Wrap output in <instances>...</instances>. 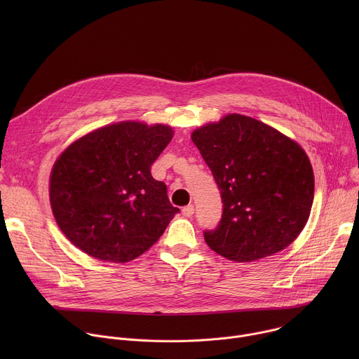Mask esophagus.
<instances>
[{
  "label": "esophagus",
  "instance_id": "esophagus-1",
  "mask_svg": "<svg viewBox=\"0 0 359 359\" xmlns=\"http://www.w3.org/2000/svg\"><path fill=\"white\" fill-rule=\"evenodd\" d=\"M182 213H183V216H184V217H191V216H193V213H194L193 204H189V206L183 208V209H182Z\"/></svg>",
  "mask_w": 359,
  "mask_h": 359
}]
</instances>
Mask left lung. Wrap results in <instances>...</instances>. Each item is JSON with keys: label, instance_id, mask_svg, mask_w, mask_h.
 Segmentation results:
<instances>
[{"label": "left lung", "instance_id": "1", "mask_svg": "<svg viewBox=\"0 0 359 359\" xmlns=\"http://www.w3.org/2000/svg\"><path fill=\"white\" fill-rule=\"evenodd\" d=\"M220 189L223 215L204 240L223 257L248 263L290 245L309 222L314 172L304 149L277 129L230 114L191 133Z\"/></svg>", "mask_w": 359, "mask_h": 359}]
</instances>
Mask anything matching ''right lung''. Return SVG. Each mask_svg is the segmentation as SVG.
Segmentation results:
<instances>
[{
	"mask_svg": "<svg viewBox=\"0 0 359 359\" xmlns=\"http://www.w3.org/2000/svg\"><path fill=\"white\" fill-rule=\"evenodd\" d=\"M172 137L168 125L119 122L61 153L50 172L49 200L74 245L102 262L128 263L159 240L179 209L150 168Z\"/></svg>",
	"mask_w": 359,
	"mask_h": 359,
	"instance_id": "obj_1",
	"label": "right lung"
}]
</instances>
